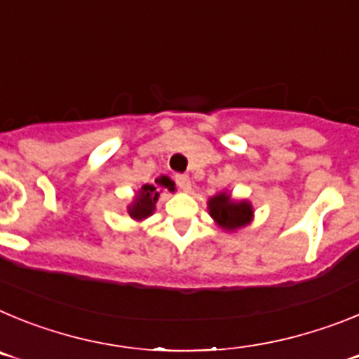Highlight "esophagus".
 Listing matches in <instances>:
<instances>
[{
	"label": "esophagus",
	"instance_id": "1",
	"mask_svg": "<svg viewBox=\"0 0 359 359\" xmlns=\"http://www.w3.org/2000/svg\"><path fill=\"white\" fill-rule=\"evenodd\" d=\"M174 180H176V185L182 190H185V192L187 190H190V185H192V183H190V177L187 176V174H176Z\"/></svg>",
	"mask_w": 359,
	"mask_h": 359
}]
</instances>
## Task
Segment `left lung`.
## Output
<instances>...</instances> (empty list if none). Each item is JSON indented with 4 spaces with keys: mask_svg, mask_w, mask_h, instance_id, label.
I'll return each mask as SVG.
<instances>
[{
    "mask_svg": "<svg viewBox=\"0 0 359 359\" xmlns=\"http://www.w3.org/2000/svg\"><path fill=\"white\" fill-rule=\"evenodd\" d=\"M210 215L217 221L219 226L226 230H236V228L244 226L252 219V205L246 201L236 203L231 201L230 196L217 194L208 201Z\"/></svg>",
    "mask_w": 359,
    "mask_h": 359,
    "instance_id": "left-lung-1",
    "label": "left lung"
}]
</instances>
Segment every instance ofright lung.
Returning <instances> with one entry per match:
<instances>
[{"label":"right lung","mask_w":359,"mask_h":359,"mask_svg":"<svg viewBox=\"0 0 359 359\" xmlns=\"http://www.w3.org/2000/svg\"><path fill=\"white\" fill-rule=\"evenodd\" d=\"M156 183H160L165 189L174 190V182H170L167 176H161L160 180H156ZM158 196H160V192H158V189L154 185L142 187V190L136 196L135 203L129 207V215L133 219H144L147 215H151L152 210H154V205H156Z\"/></svg>","instance_id":"add662e5"}]
</instances>
